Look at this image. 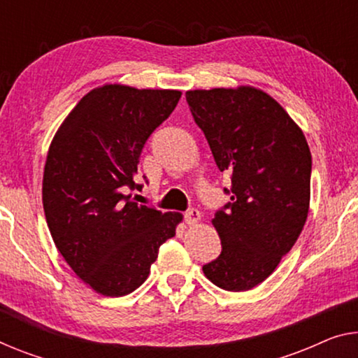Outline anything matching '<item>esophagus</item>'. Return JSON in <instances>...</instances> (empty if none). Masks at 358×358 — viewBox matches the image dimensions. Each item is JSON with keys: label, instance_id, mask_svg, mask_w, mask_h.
<instances>
[{"label": "esophagus", "instance_id": "obj_1", "mask_svg": "<svg viewBox=\"0 0 358 358\" xmlns=\"http://www.w3.org/2000/svg\"><path fill=\"white\" fill-rule=\"evenodd\" d=\"M201 220V213L197 209H191L185 213V222L188 223V225H197Z\"/></svg>", "mask_w": 358, "mask_h": 358}]
</instances>
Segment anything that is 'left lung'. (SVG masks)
Returning <instances> with one entry per match:
<instances>
[{"label": "left lung", "mask_w": 358, "mask_h": 358, "mask_svg": "<svg viewBox=\"0 0 358 358\" xmlns=\"http://www.w3.org/2000/svg\"><path fill=\"white\" fill-rule=\"evenodd\" d=\"M186 101L220 172L231 173V202L212 225L222 254L202 271L227 291H249L294 246L310 206L312 154L278 101L262 90H189Z\"/></svg>", "instance_id": "8db88e82"}]
</instances>
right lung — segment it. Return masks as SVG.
Masks as SVG:
<instances>
[{"label":"right lung","instance_id":"right-lung-1","mask_svg":"<svg viewBox=\"0 0 358 358\" xmlns=\"http://www.w3.org/2000/svg\"><path fill=\"white\" fill-rule=\"evenodd\" d=\"M178 90L93 88L64 119L48 149L43 209L56 248L98 294L120 297L146 281L180 212L127 194L149 135L172 114Z\"/></svg>","mask_w":358,"mask_h":358}]
</instances>
